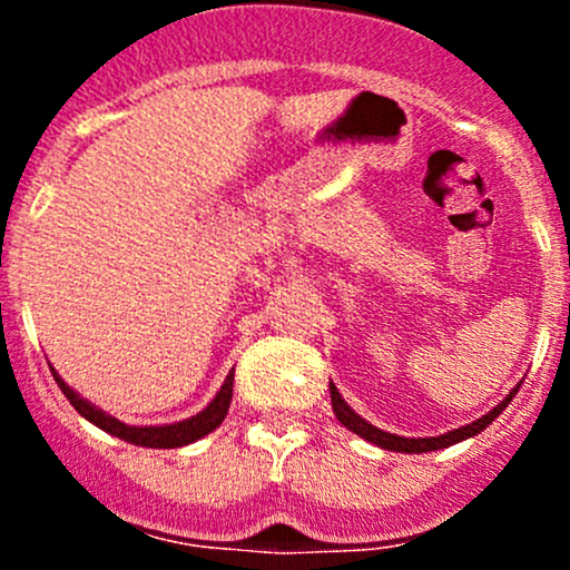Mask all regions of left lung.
Masks as SVG:
<instances>
[{
    "instance_id": "obj_1",
    "label": "left lung",
    "mask_w": 570,
    "mask_h": 570,
    "mask_svg": "<svg viewBox=\"0 0 570 570\" xmlns=\"http://www.w3.org/2000/svg\"><path fill=\"white\" fill-rule=\"evenodd\" d=\"M517 389H520V383H517ZM517 389L509 391L507 399H503L501 404H495V407L490 410L488 415L476 417V421L469 423V426L453 429V431H448V434H440V436H421V440H407V436H396V434H389V431H383V429H375V426H372V423L364 421L362 415H356V412L348 407V402H345V399L340 396V391L335 389V383H330L332 410H335L337 421L343 423L345 429H351L353 434L362 436V440L377 444V448H383V450H394V453H431V450L450 448V444L469 440V436H476L482 429H488L490 423H493L495 417L501 415L503 407H507V404L514 399Z\"/></svg>"
}]
</instances>
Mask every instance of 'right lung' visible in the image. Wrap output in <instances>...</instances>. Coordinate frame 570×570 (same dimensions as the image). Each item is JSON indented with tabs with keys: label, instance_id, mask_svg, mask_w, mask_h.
<instances>
[{
	"label": "right lung",
	"instance_id": "right-lung-1",
	"mask_svg": "<svg viewBox=\"0 0 570 570\" xmlns=\"http://www.w3.org/2000/svg\"><path fill=\"white\" fill-rule=\"evenodd\" d=\"M50 372H53L58 389L63 391V396L69 399L71 407L80 412L85 421H90L94 426L107 431V434L120 436V440H126L130 444H139V448H163V450L185 448V444L200 440V436H206V434H212V431L217 429L222 421H225L227 407H230L233 377H235V372H230V375L225 377V383H222L219 394L212 399V404H208L203 412H198V415L187 417V421L168 423V426H128V423L117 421V417L107 415V412L94 407L90 402H85V399L77 394L75 389H69V385L61 381V375H58L56 370H50Z\"/></svg>",
	"mask_w": 570,
	"mask_h": 570
}]
</instances>
